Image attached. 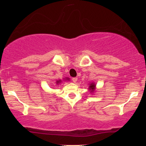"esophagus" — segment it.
I'll list each match as a JSON object with an SVG mask.
<instances>
[{
  "label": "esophagus",
  "mask_w": 146,
  "mask_h": 146,
  "mask_svg": "<svg viewBox=\"0 0 146 146\" xmlns=\"http://www.w3.org/2000/svg\"><path fill=\"white\" fill-rule=\"evenodd\" d=\"M77 80H78L77 77H74V78H72V80L73 82H74V83L76 82Z\"/></svg>",
  "instance_id": "esophagus-1"
}]
</instances>
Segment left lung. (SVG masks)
Segmentation results:
<instances>
[{"mask_svg": "<svg viewBox=\"0 0 146 146\" xmlns=\"http://www.w3.org/2000/svg\"><path fill=\"white\" fill-rule=\"evenodd\" d=\"M95 86H95L94 84H91L90 86H89V89H90V90H92V92H93V90L95 88Z\"/></svg>", "mask_w": 146, "mask_h": 146, "instance_id": "1", "label": "left lung"}]
</instances>
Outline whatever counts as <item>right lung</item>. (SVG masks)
Masks as SVG:
<instances>
[{
	"instance_id": "obj_1",
	"label": "right lung",
	"mask_w": 146,
	"mask_h": 146,
	"mask_svg": "<svg viewBox=\"0 0 146 146\" xmlns=\"http://www.w3.org/2000/svg\"><path fill=\"white\" fill-rule=\"evenodd\" d=\"M67 80H69V79H67ZM56 82H57V84H58L60 82V80H58V81H56Z\"/></svg>"
}]
</instances>
